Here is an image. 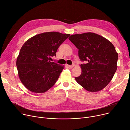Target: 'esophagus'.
Listing matches in <instances>:
<instances>
[{
	"label": "esophagus",
	"instance_id": "esophagus-1",
	"mask_svg": "<svg viewBox=\"0 0 130 130\" xmlns=\"http://www.w3.org/2000/svg\"><path fill=\"white\" fill-rule=\"evenodd\" d=\"M67 66H68L69 68H73L74 66V65H67Z\"/></svg>",
	"mask_w": 130,
	"mask_h": 130
}]
</instances>
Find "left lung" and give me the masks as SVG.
<instances>
[{
  "instance_id": "left-lung-1",
  "label": "left lung",
  "mask_w": 130,
  "mask_h": 130,
  "mask_svg": "<svg viewBox=\"0 0 130 130\" xmlns=\"http://www.w3.org/2000/svg\"><path fill=\"white\" fill-rule=\"evenodd\" d=\"M87 64L80 65L81 74L75 79L89 92H98L108 85L117 69L118 54L107 39L93 32L75 34L68 38Z\"/></svg>"
}]
</instances>
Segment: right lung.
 I'll return each mask as SVG.
<instances>
[{"mask_svg":"<svg viewBox=\"0 0 130 130\" xmlns=\"http://www.w3.org/2000/svg\"><path fill=\"white\" fill-rule=\"evenodd\" d=\"M70 34L46 32L35 35L22 46L17 59L19 78L30 91L42 93L52 88L64 66L49 61Z\"/></svg>","mask_w":130,"mask_h":130,"instance_id":"1","label":"right lung"}]
</instances>
